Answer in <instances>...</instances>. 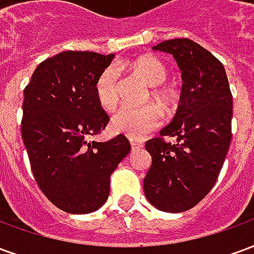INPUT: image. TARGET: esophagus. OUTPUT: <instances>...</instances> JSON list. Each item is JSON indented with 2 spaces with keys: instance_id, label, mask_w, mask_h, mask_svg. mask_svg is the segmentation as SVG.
Segmentation results:
<instances>
[{
  "instance_id": "1",
  "label": "esophagus",
  "mask_w": 254,
  "mask_h": 254,
  "mask_svg": "<svg viewBox=\"0 0 254 254\" xmlns=\"http://www.w3.org/2000/svg\"><path fill=\"white\" fill-rule=\"evenodd\" d=\"M130 145H132V149L134 151V149L143 148L144 143L141 141V140H137V138H132V140H130Z\"/></svg>"
}]
</instances>
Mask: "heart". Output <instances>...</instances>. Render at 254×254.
Masks as SVG:
<instances>
[{
	"instance_id": "heart-1",
	"label": "heart",
	"mask_w": 254,
	"mask_h": 254,
	"mask_svg": "<svg viewBox=\"0 0 254 254\" xmlns=\"http://www.w3.org/2000/svg\"><path fill=\"white\" fill-rule=\"evenodd\" d=\"M134 74L147 83L149 87H158L167 78V67L158 58L143 56L129 64ZM95 92L99 105L107 111L114 110L120 102V73L116 66L106 67L95 84ZM155 96L166 100L170 92L166 89H155ZM163 121L162 111L156 106H145L141 109L124 107L113 117L114 130L130 138H140L160 127Z\"/></svg>"
}]
</instances>
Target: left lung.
<instances>
[{
  "mask_svg": "<svg viewBox=\"0 0 254 254\" xmlns=\"http://www.w3.org/2000/svg\"><path fill=\"white\" fill-rule=\"evenodd\" d=\"M171 54L181 69L180 106L160 136L145 143L152 163L144 193L165 212H184L212 189L231 143L233 95L224 66L190 39H171L152 47Z\"/></svg>",
  "mask_w": 254,
  "mask_h": 254,
  "instance_id": "1",
  "label": "left lung"
}]
</instances>
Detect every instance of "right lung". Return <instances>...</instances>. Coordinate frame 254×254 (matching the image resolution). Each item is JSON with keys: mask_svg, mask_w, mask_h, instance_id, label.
I'll return each mask as SVG.
<instances>
[{"mask_svg": "<svg viewBox=\"0 0 254 254\" xmlns=\"http://www.w3.org/2000/svg\"><path fill=\"white\" fill-rule=\"evenodd\" d=\"M114 54L63 52L47 58L24 89L21 137L43 194L67 213L99 209L110 191L111 173L129 152L122 134L88 141L109 124L95 84Z\"/></svg>", "mask_w": 254, "mask_h": 254, "instance_id": "add662e5", "label": "right lung"}]
</instances>
